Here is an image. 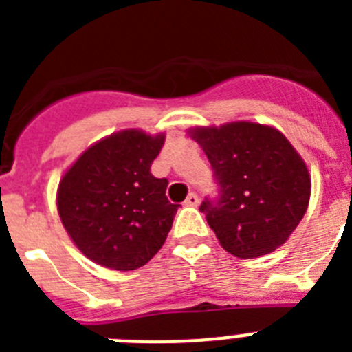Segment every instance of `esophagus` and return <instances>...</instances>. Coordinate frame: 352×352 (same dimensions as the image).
Masks as SVG:
<instances>
[{
    "label": "esophagus",
    "instance_id": "esophagus-1",
    "mask_svg": "<svg viewBox=\"0 0 352 352\" xmlns=\"http://www.w3.org/2000/svg\"><path fill=\"white\" fill-rule=\"evenodd\" d=\"M199 204V195L197 194H188L185 199V206H197Z\"/></svg>",
    "mask_w": 352,
    "mask_h": 352
}]
</instances>
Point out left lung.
I'll return each instance as SVG.
<instances>
[{
	"label": "left lung",
	"mask_w": 352,
	"mask_h": 352,
	"mask_svg": "<svg viewBox=\"0 0 352 352\" xmlns=\"http://www.w3.org/2000/svg\"><path fill=\"white\" fill-rule=\"evenodd\" d=\"M213 169L219 194L201 213L220 245L241 259L287 241L310 199V174L296 149L272 126L252 121L192 130Z\"/></svg>",
	"instance_id": "1"
}]
</instances>
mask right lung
Returning a JSON list of instances; mask_svg holds the SVG:
<instances>
[{
    "label": "right lung",
    "mask_w": 352,
    "mask_h": 352,
    "mask_svg": "<svg viewBox=\"0 0 352 352\" xmlns=\"http://www.w3.org/2000/svg\"><path fill=\"white\" fill-rule=\"evenodd\" d=\"M164 135L123 130L88 148L58 188V211L72 241L93 263L120 272L144 266L166 243L179 204L151 164Z\"/></svg>",
    "instance_id": "obj_1"
}]
</instances>
